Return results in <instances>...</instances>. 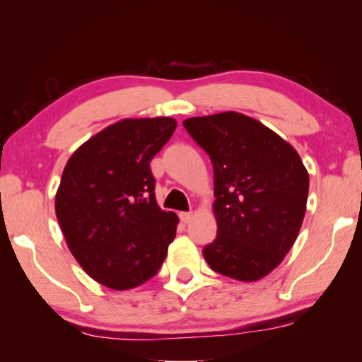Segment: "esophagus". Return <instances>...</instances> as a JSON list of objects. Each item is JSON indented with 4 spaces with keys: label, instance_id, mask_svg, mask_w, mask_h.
<instances>
[{
    "label": "esophagus",
    "instance_id": "esophagus-1",
    "mask_svg": "<svg viewBox=\"0 0 362 362\" xmlns=\"http://www.w3.org/2000/svg\"><path fill=\"white\" fill-rule=\"evenodd\" d=\"M179 217L183 223H189V220L193 218V214L192 212H180Z\"/></svg>",
    "mask_w": 362,
    "mask_h": 362
}]
</instances>
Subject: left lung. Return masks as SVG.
<instances>
[{
	"label": "left lung",
	"instance_id": "obj_1",
	"mask_svg": "<svg viewBox=\"0 0 362 362\" xmlns=\"http://www.w3.org/2000/svg\"><path fill=\"white\" fill-rule=\"evenodd\" d=\"M211 158L217 236L203 249L209 267L238 281L276 268L302 226L310 179L298 153L236 112L183 121Z\"/></svg>",
	"mask_w": 362,
	"mask_h": 362
}]
</instances>
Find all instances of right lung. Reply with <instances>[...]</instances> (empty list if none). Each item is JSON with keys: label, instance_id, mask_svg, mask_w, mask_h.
<instances>
[{"label": "right lung", "instance_id": "1", "mask_svg": "<svg viewBox=\"0 0 362 362\" xmlns=\"http://www.w3.org/2000/svg\"><path fill=\"white\" fill-rule=\"evenodd\" d=\"M173 118L122 119L73 153L56 194L60 228L90 278L115 291L151 279L179 218L155 198L153 156L173 137Z\"/></svg>", "mask_w": 362, "mask_h": 362}]
</instances>
